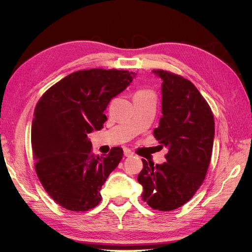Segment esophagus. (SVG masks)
<instances>
[{
    "label": "esophagus",
    "instance_id": "obj_1",
    "mask_svg": "<svg viewBox=\"0 0 252 252\" xmlns=\"http://www.w3.org/2000/svg\"><path fill=\"white\" fill-rule=\"evenodd\" d=\"M124 156L125 157H132L133 152L129 148H124Z\"/></svg>",
    "mask_w": 252,
    "mask_h": 252
}]
</instances>
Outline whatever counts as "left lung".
I'll return each mask as SVG.
<instances>
[{
    "mask_svg": "<svg viewBox=\"0 0 252 252\" xmlns=\"http://www.w3.org/2000/svg\"><path fill=\"white\" fill-rule=\"evenodd\" d=\"M162 83V114L155 138L168 148L166 161H143L138 182L151 208L170 211L187 203L202 185L215 139V120L193 84L181 75L152 70Z\"/></svg>",
    "mask_w": 252,
    "mask_h": 252,
    "instance_id": "1",
    "label": "left lung"
}]
</instances>
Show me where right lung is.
Returning a JSON list of instances; mask_svg holds the SVG:
<instances>
[{"instance_id":"obj_1","label":"right lung","mask_w":252,"mask_h":252,"mask_svg":"<svg viewBox=\"0 0 252 252\" xmlns=\"http://www.w3.org/2000/svg\"><path fill=\"white\" fill-rule=\"evenodd\" d=\"M134 72L75 71L50 87L37 102L32 124L35 171L44 189L62 207L87 211L101 202V189L123 157L91 152L88 134L101 130L111 98L124 91Z\"/></svg>"}]
</instances>
